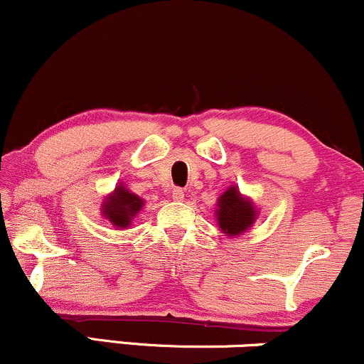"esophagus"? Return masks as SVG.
Listing matches in <instances>:
<instances>
[{
  "instance_id": "esophagus-1",
  "label": "esophagus",
  "mask_w": 364,
  "mask_h": 364,
  "mask_svg": "<svg viewBox=\"0 0 364 364\" xmlns=\"http://www.w3.org/2000/svg\"><path fill=\"white\" fill-rule=\"evenodd\" d=\"M183 198H185V191H183L181 188H174V190H173V200H178V202H179V200H183Z\"/></svg>"
}]
</instances>
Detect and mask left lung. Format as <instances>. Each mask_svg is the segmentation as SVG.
<instances>
[{"mask_svg": "<svg viewBox=\"0 0 364 364\" xmlns=\"http://www.w3.org/2000/svg\"><path fill=\"white\" fill-rule=\"evenodd\" d=\"M217 220L220 229L228 236H237L245 232L255 220V208L248 200L240 195L236 186L229 188L225 193L217 200Z\"/></svg>", "mask_w": 364, "mask_h": 364, "instance_id": "obj_1", "label": "left lung"}]
</instances>
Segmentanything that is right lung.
<instances>
[{
	"instance_id": "right-lung-1",
	"label": "right lung",
	"mask_w": 364,
	"mask_h": 364,
	"mask_svg": "<svg viewBox=\"0 0 364 364\" xmlns=\"http://www.w3.org/2000/svg\"><path fill=\"white\" fill-rule=\"evenodd\" d=\"M144 202L135 193H129L127 188L118 186L107 202H104V215L118 228H127L132 224L133 215L140 210Z\"/></svg>"
}]
</instances>
